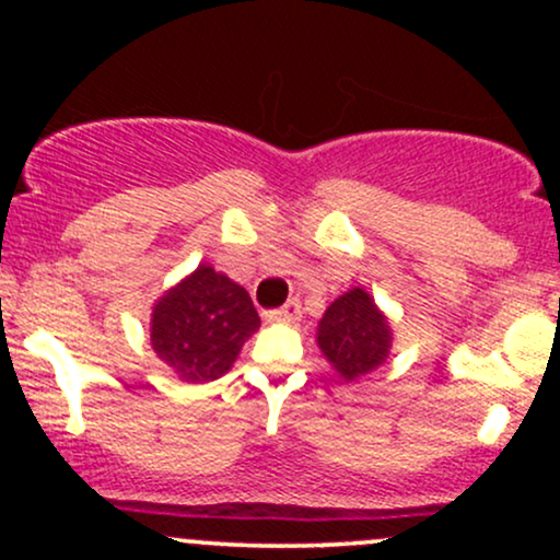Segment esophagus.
Wrapping results in <instances>:
<instances>
[{
    "label": "esophagus",
    "mask_w": 560,
    "mask_h": 560,
    "mask_svg": "<svg viewBox=\"0 0 560 560\" xmlns=\"http://www.w3.org/2000/svg\"><path fill=\"white\" fill-rule=\"evenodd\" d=\"M300 300H289L287 305L276 307V311H268V320H281V324H292V320L300 318Z\"/></svg>",
    "instance_id": "obj_1"
}]
</instances>
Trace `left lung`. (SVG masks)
Returning a JSON list of instances; mask_svg holds the SVG:
<instances>
[{"instance_id":"obj_1","label":"left lung","mask_w":560,"mask_h":560,"mask_svg":"<svg viewBox=\"0 0 560 560\" xmlns=\"http://www.w3.org/2000/svg\"><path fill=\"white\" fill-rule=\"evenodd\" d=\"M387 318L363 289H350L326 307L318 324V347L347 382L378 369L389 355Z\"/></svg>"}]
</instances>
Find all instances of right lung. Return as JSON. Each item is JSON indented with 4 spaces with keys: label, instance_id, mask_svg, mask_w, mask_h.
Masks as SVG:
<instances>
[{
    "label": "right lung",
    "instance_id": "1",
    "mask_svg": "<svg viewBox=\"0 0 560 560\" xmlns=\"http://www.w3.org/2000/svg\"><path fill=\"white\" fill-rule=\"evenodd\" d=\"M258 326L249 294L229 276L199 266L155 305L152 350L184 382H213L226 374Z\"/></svg>",
    "mask_w": 560,
    "mask_h": 560
}]
</instances>
